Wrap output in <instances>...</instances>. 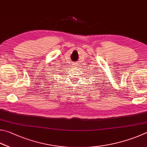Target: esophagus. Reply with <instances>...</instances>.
Here are the masks:
<instances>
[{
	"mask_svg": "<svg viewBox=\"0 0 147 147\" xmlns=\"http://www.w3.org/2000/svg\"><path fill=\"white\" fill-rule=\"evenodd\" d=\"M74 65H75V66H78V65H77V64H74Z\"/></svg>",
	"mask_w": 147,
	"mask_h": 147,
	"instance_id": "esophagus-1",
	"label": "esophagus"
}]
</instances>
